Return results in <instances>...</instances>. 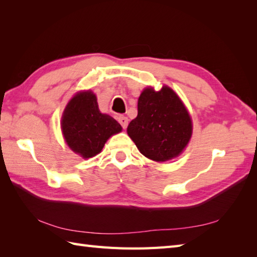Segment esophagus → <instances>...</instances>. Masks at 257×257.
<instances>
[{"mask_svg":"<svg viewBox=\"0 0 257 257\" xmlns=\"http://www.w3.org/2000/svg\"><path fill=\"white\" fill-rule=\"evenodd\" d=\"M118 121H119L120 124H121V127L123 129L127 128V125H128V118L127 117H125V116H119L118 117Z\"/></svg>","mask_w":257,"mask_h":257,"instance_id":"34e87169","label":"esophagus"}]
</instances>
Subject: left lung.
Segmentation results:
<instances>
[{
	"label": "left lung",
	"instance_id": "1",
	"mask_svg": "<svg viewBox=\"0 0 257 257\" xmlns=\"http://www.w3.org/2000/svg\"><path fill=\"white\" fill-rule=\"evenodd\" d=\"M127 133L139 151L149 159L163 162L178 157L192 136V121L182 100L170 87L159 91L146 88L138 99V116Z\"/></svg>",
	"mask_w": 257,
	"mask_h": 257
}]
</instances>
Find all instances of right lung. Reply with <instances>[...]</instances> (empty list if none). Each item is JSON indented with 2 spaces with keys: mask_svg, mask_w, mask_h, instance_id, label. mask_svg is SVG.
<instances>
[{
  "mask_svg": "<svg viewBox=\"0 0 257 257\" xmlns=\"http://www.w3.org/2000/svg\"><path fill=\"white\" fill-rule=\"evenodd\" d=\"M61 124L68 147L84 159L99 154L106 141L122 129L112 117L100 112L90 90L77 92L69 100Z\"/></svg>",
  "mask_w": 257,
  "mask_h": 257,
  "instance_id": "add662e5",
  "label": "right lung"
}]
</instances>
